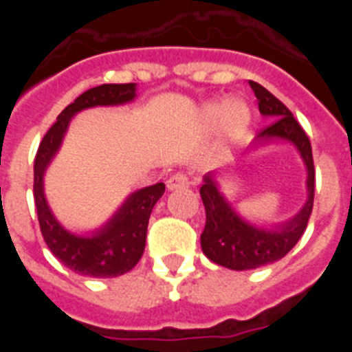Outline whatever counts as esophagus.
<instances>
[{"instance_id":"obj_1","label":"esophagus","mask_w":352,"mask_h":352,"mask_svg":"<svg viewBox=\"0 0 352 352\" xmlns=\"http://www.w3.org/2000/svg\"><path fill=\"white\" fill-rule=\"evenodd\" d=\"M188 185H190V182H188V178H186V174L183 173L173 174V176L167 179V188H169V190H178V188H183V186H188Z\"/></svg>"}]
</instances>
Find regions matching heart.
<instances>
[{
    "label": "heart",
    "instance_id": "b5f03b06",
    "mask_svg": "<svg viewBox=\"0 0 352 352\" xmlns=\"http://www.w3.org/2000/svg\"><path fill=\"white\" fill-rule=\"evenodd\" d=\"M204 118H206V121H214L217 118H222V126L226 129V132L234 135L245 129V125L250 120V111L243 100L232 98L226 104H219V102L208 104L204 109Z\"/></svg>",
    "mask_w": 352,
    "mask_h": 352
}]
</instances>
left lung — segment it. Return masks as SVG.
I'll return each mask as SVG.
<instances>
[{
  "label": "left lung",
  "mask_w": 352,
  "mask_h": 352,
  "mask_svg": "<svg viewBox=\"0 0 352 352\" xmlns=\"http://www.w3.org/2000/svg\"><path fill=\"white\" fill-rule=\"evenodd\" d=\"M250 88L254 89L261 114L272 120L270 125L261 130L257 139L263 142L270 139H287L296 146L309 173V199L294 219L276 226L272 231H266L239 219L236 211L222 197L211 176H206L199 190L206 210V226L201 234V247L208 259L236 272L256 270L264 264L275 263L298 243L312 214L316 188V169L309 135L275 95L254 80H250Z\"/></svg>",
  "instance_id": "obj_1"
}]
</instances>
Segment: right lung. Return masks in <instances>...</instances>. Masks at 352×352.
Listing matches in <instances>:
<instances>
[{
	"label": "right lung",
	"instance_id": "right-lung-1",
	"mask_svg": "<svg viewBox=\"0 0 352 352\" xmlns=\"http://www.w3.org/2000/svg\"><path fill=\"white\" fill-rule=\"evenodd\" d=\"M133 96H135L133 82L102 84L84 91L61 111L54 125L43 135L36 151L35 167H33L35 170L33 195H35L40 231L49 250L60 259V263L79 275L93 276V278H113L130 272L139 263L144 252L149 214L158 199L166 192V185L157 183L133 192L100 231H96L91 238H82V236L70 234L56 222L43 195V173L60 148L61 139L74 114L95 105L125 104L133 100Z\"/></svg>",
	"mask_w": 352,
	"mask_h": 352
}]
</instances>
